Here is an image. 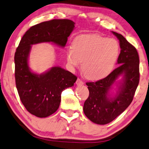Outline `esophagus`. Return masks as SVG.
I'll return each instance as SVG.
<instances>
[{
	"label": "esophagus",
	"mask_w": 149,
	"mask_h": 149,
	"mask_svg": "<svg viewBox=\"0 0 149 149\" xmlns=\"http://www.w3.org/2000/svg\"><path fill=\"white\" fill-rule=\"evenodd\" d=\"M76 84L78 86H81V85H82V84H84V82L82 81V80H81L80 79H78L76 81Z\"/></svg>",
	"instance_id": "1"
}]
</instances>
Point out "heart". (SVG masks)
Here are the masks:
<instances>
[{
	"mask_svg": "<svg viewBox=\"0 0 149 149\" xmlns=\"http://www.w3.org/2000/svg\"><path fill=\"white\" fill-rule=\"evenodd\" d=\"M72 49L66 52L68 63L74 67L81 64L82 71L91 80L102 79L111 72L120 53L116 40L98 35L77 36L72 42Z\"/></svg>",
	"mask_w": 149,
	"mask_h": 149,
	"instance_id": "b5f03b06",
	"label": "heart"
}]
</instances>
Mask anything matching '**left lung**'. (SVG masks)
<instances>
[{"label": "left lung", "instance_id": "obj_1", "mask_svg": "<svg viewBox=\"0 0 149 149\" xmlns=\"http://www.w3.org/2000/svg\"><path fill=\"white\" fill-rule=\"evenodd\" d=\"M118 40L120 52L118 67L101 80L86 82L89 96L84 103L83 111L94 123L106 125L124 112L133 99L139 82V57L135 47L120 34L112 31ZM121 75L123 76L118 91L112 97L109 93L111 86Z\"/></svg>", "mask_w": 149, "mask_h": 149}]
</instances>
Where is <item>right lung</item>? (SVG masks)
<instances>
[{
    "label": "right lung",
    "instance_id": "right-lung-1",
    "mask_svg": "<svg viewBox=\"0 0 149 149\" xmlns=\"http://www.w3.org/2000/svg\"><path fill=\"white\" fill-rule=\"evenodd\" d=\"M68 19H53L31 27L20 40L15 54V81L20 99L30 113L37 117H47L57 111L61 93L71 87L77 77L61 67H53L38 74L31 71L29 57L31 46L51 42L65 47L74 28Z\"/></svg>",
    "mask_w": 149,
    "mask_h": 149
}]
</instances>
